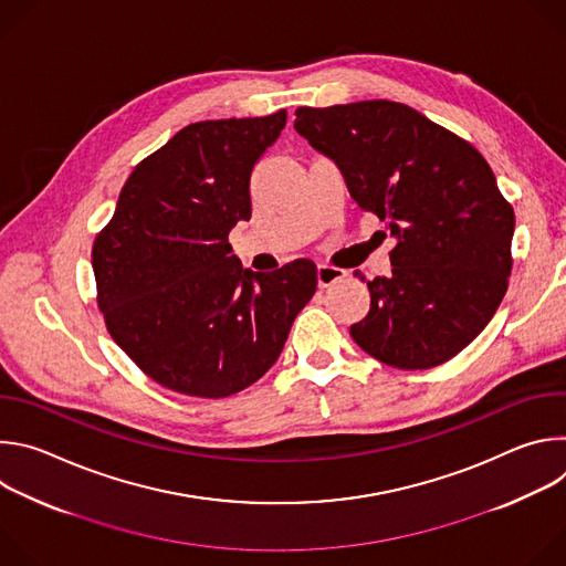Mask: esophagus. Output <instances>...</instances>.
<instances>
[{"label": "esophagus", "mask_w": 566, "mask_h": 566, "mask_svg": "<svg viewBox=\"0 0 566 566\" xmlns=\"http://www.w3.org/2000/svg\"><path fill=\"white\" fill-rule=\"evenodd\" d=\"M347 273L343 269L336 266H327V264H317V284L319 286H332L338 280H343Z\"/></svg>", "instance_id": "obj_1"}]
</instances>
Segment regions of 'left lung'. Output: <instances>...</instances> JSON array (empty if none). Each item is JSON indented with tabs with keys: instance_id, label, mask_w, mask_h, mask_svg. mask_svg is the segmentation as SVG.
I'll list each match as a JSON object with an SVG mask.
<instances>
[{
	"instance_id": "left-lung-1",
	"label": "left lung",
	"mask_w": 566,
	"mask_h": 566,
	"mask_svg": "<svg viewBox=\"0 0 566 566\" xmlns=\"http://www.w3.org/2000/svg\"><path fill=\"white\" fill-rule=\"evenodd\" d=\"M295 132L396 239L391 275L367 282L369 313L349 329L356 345L398 369L457 356L495 315L513 269L515 212L486 158L391 101L297 107Z\"/></svg>"
}]
</instances>
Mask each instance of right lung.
<instances>
[{"mask_svg":"<svg viewBox=\"0 0 566 566\" xmlns=\"http://www.w3.org/2000/svg\"><path fill=\"white\" fill-rule=\"evenodd\" d=\"M286 125L201 120L143 158L96 234L98 308L116 345L158 385L223 398L262 378L282 354L317 269H241L228 232L251 219V175Z\"/></svg>","mask_w":566,"mask_h":566,"instance_id":"add662e5","label":"right lung"}]
</instances>
